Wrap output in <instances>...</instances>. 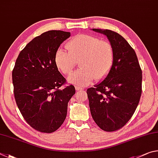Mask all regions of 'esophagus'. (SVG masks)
<instances>
[{
	"mask_svg": "<svg viewBox=\"0 0 158 158\" xmlns=\"http://www.w3.org/2000/svg\"><path fill=\"white\" fill-rule=\"evenodd\" d=\"M75 88H76V90L77 91V92H80V91H83V88H82L81 87H78V86H76L75 87Z\"/></svg>",
	"mask_w": 158,
	"mask_h": 158,
	"instance_id": "34e87169",
	"label": "esophagus"
}]
</instances>
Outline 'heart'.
<instances>
[{"mask_svg":"<svg viewBox=\"0 0 158 158\" xmlns=\"http://www.w3.org/2000/svg\"><path fill=\"white\" fill-rule=\"evenodd\" d=\"M67 51L58 48L55 53V66L62 74L67 76L79 61L81 69L68 77L70 83L86 86L95 78L104 79L114 64V51L110 42L100 40L92 35H79L66 44Z\"/></svg>","mask_w":158,"mask_h":158,"instance_id":"1","label":"heart"}]
</instances>
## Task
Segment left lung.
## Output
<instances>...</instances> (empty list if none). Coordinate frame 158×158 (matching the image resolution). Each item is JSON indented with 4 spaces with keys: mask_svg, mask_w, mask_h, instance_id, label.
I'll list each match as a JSON object with an SVG mask.
<instances>
[{
    "mask_svg": "<svg viewBox=\"0 0 158 158\" xmlns=\"http://www.w3.org/2000/svg\"><path fill=\"white\" fill-rule=\"evenodd\" d=\"M93 30L107 36L114 60L106 79L87 90L90 111L99 128L113 132L126 125L139 104L142 72L134 49L122 36L110 30Z\"/></svg>",
    "mask_w": 158,
    "mask_h": 158,
    "instance_id": "left-lung-1",
    "label": "left lung"
}]
</instances>
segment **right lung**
<instances>
[{
  "instance_id": "1",
  "label": "right lung",
  "mask_w": 158,
  "mask_h": 158,
  "mask_svg": "<svg viewBox=\"0 0 158 158\" xmlns=\"http://www.w3.org/2000/svg\"><path fill=\"white\" fill-rule=\"evenodd\" d=\"M70 36L69 32L50 30L36 37L20 52L12 70L16 105L26 122L41 132L60 128L76 93L72 85L60 89L66 79L54 62L55 52Z\"/></svg>"
}]
</instances>
